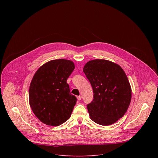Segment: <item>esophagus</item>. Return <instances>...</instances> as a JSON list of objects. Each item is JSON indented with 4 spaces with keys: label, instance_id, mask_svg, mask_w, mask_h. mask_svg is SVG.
<instances>
[{
    "label": "esophagus",
    "instance_id": "esophagus-1",
    "mask_svg": "<svg viewBox=\"0 0 158 158\" xmlns=\"http://www.w3.org/2000/svg\"><path fill=\"white\" fill-rule=\"evenodd\" d=\"M77 100H78V101H81V99H82V96H79L77 97Z\"/></svg>",
    "mask_w": 158,
    "mask_h": 158
}]
</instances>
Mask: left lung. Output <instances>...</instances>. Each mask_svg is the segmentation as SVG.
I'll use <instances>...</instances> for the list:
<instances>
[{"mask_svg": "<svg viewBox=\"0 0 158 158\" xmlns=\"http://www.w3.org/2000/svg\"><path fill=\"white\" fill-rule=\"evenodd\" d=\"M83 72L91 84L94 97L87 107L96 123L108 126L123 117L131 100V87L121 67L104 59L87 62Z\"/></svg>", "mask_w": 158, "mask_h": 158, "instance_id": "obj_1", "label": "left lung"}]
</instances>
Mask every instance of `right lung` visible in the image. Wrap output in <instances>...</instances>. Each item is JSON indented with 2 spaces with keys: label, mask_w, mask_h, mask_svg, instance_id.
Returning <instances> with one entry per match:
<instances>
[{
  "label": "right lung",
  "mask_w": 158,
  "mask_h": 158,
  "mask_svg": "<svg viewBox=\"0 0 158 158\" xmlns=\"http://www.w3.org/2000/svg\"><path fill=\"white\" fill-rule=\"evenodd\" d=\"M74 67L71 60L56 59L42 65L35 73L29 87V104L44 124L57 126L71 117L77 98L71 94L67 80Z\"/></svg>",
  "instance_id": "add662e5"
}]
</instances>
